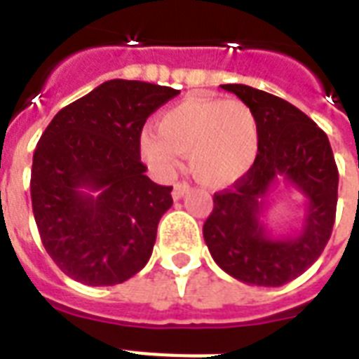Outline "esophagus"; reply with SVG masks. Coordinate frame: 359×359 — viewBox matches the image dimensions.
<instances>
[{
	"label": "esophagus",
	"instance_id": "esophagus-1",
	"mask_svg": "<svg viewBox=\"0 0 359 359\" xmlns=\"http://www.w3.org/2000/svg\"><path fill=\"white\" fill-rule=\"evenodd\" d=\"M188 190H190V186L186 184V182H177V184L173 186V199H175V201L182 199V197L188 194Z\"/></svg>",
	"mask_w": 359,
	"mask_h": 359
}]
</instances>
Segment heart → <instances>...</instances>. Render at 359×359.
<instances>
[{
	"label": "heart",
	"mask_w": 359,
	"mask_h": 359,
	"mask_svg": "<svg viewBox=\"0 0 359 359\" xmlns=\"http://www.w3.org/2000/svg\"><path fill=\"white\" fill-rule=\"evenodd\" d=\"M158 134L140 137L141 156L160 177H171L188 156L190 171L208 188L235 184L255 165L261 132L255 111L242 100L190 97L158 119Z\"/></svg>",
	"instance_id": "obj_1"
}]
</instances>
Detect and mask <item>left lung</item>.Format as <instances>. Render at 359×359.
Returning a JSON list of instances; mask_svg holds the SVG:
<instances>
[{
  "label": "left lung",
  "mask_w": 359,
  "mask_h": 359,
  "mask_svg": "<svg viewBox=\"0 0 359 359\" xmlns=\"http://www.w3.org/2000/svg\"><path fill=\"white\" fill-rule=\"evenodd\" d=\"M219 87L255 111L261 149L250 173L214 194L203 236L224 272L242 283L281 287L306 272L332 236L339 184L334 152L328 135L283 98L242 83ZM281 178L306 199L302 227L287 237L264 224L266 197Z\"/></svg>",
  "instance_id": "left-lung-1"
}]
</instances>
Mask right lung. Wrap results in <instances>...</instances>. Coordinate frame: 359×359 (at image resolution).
Instances as JSON below:
<instances>
[{
  "label": "right lung",
  "mask_w": 359,
  "mask_h": 359,
  "mask_svg": "<svg viewBox=\"0 0 359 359\" xmlns=\"http://www.w3.org/2000/svg\"><path fill=\"white\" fill-rule=\"evenodd\" d=\"M180 91L109 80L65 106L36 143L31 205L42 245L69 278L123 283L151 259L171 186L145 175L140 137L147 117Z\"/></svg>",
  "instance_id": "right-lung-1"
}]
</instances>
